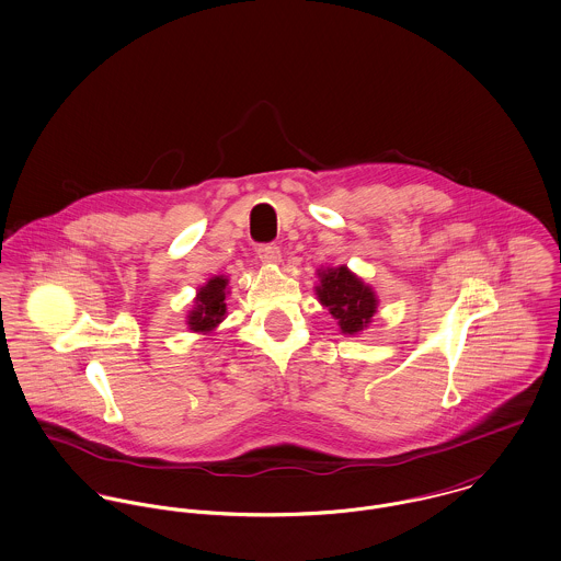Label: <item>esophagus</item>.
Instances as JSON below:
<instances>
[{"label": "esophagus", "mask_w": 561, "mask_h": 561, "mask_svg": "<svg viewBox=\"0 0 561 561\" xmlns=\"http://www.w3.org/2000/svg\"><path fill=\"white\" fill-rule=\"evenodd\" d=\"M257 257L266 264H277L282 260V251L277 245H260L257 248Z\"/></svg>", "instance_id": "34e87169"}]
</instances>
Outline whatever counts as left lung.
Here are the masks:
<instances>
[{
	"label": "left lung",
	"instance_id": "obj_1",
	"mask_svg": "<svg viewBox=\"0 0 561 561\" xmlns=\"http://www.w3.org/2000/svg\"><path fill=\"white\" fill-rule=\"evenodd\" d=\"M318 301L337 320L342 333L355 335L373 322L378 299L373 288L366 286L355 273H351L346 266H337L318 271Z\"/></svg>",
	"mask_w": 561,
	"mask_h": 561
}]
</instances>
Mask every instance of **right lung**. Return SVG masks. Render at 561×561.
Segmentation results:
<instances>
[{
	"label": "right lung",
	"instance_id": "right-lung-1",
	"mask_svg": "<svg viewBox=\"0 0 561 561\" xmlns=\"http://www.w3.org/2000/svg\"><path fill=\"white\" fill-rule=\"evenodd\" d=\"M228 279L217 275L208 279L195 297V308L188 311L187 324L195 333H210L224 318H226V295H228Z\"/></svg>",
	"mask_w": 561,
	"mask_h": 561
}]
</instances>
